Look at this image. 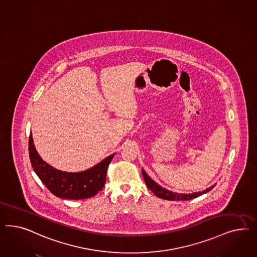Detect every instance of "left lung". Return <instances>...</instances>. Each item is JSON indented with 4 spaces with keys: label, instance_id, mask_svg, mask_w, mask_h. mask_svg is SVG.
<instances>
[{
    "label": "left lung",
    "instance_id": "1",
    "mask_svg": "<svg viewBox=\"0 0 257 257\" xmlns=\"http://www.w3.org/2000/svg\"><path fill=\"white\" fill-rule=\"evenodd\" d=\"M142 175H143V178L145 180L146 186L148 187L150 190H152L157 197L162 198L164 200H170V201H188V200H192L194 198H197L198 196H201V195L208 192L213 187H215V186H212L208 189H205L202 192H196V193H192V194H180V193L171 192L170 190L165 189L164 187L157 185L156 182H154L153 180L149 177L148 174L144 171L143 169H142Z\"/></svg>",
    "mask_w": 257,
    "mask_h": 257
}]
</instances>
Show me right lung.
Returning a JSON list of instances; mask_svg holds the SVG:
<instances>
[{"instance_id": "obj_1", "label": "right lung", "mask_w": 257, "mask_h": 257, "mask_svg": "<svg viewBox=\"0 0 257 257\" xmlns=\"http://www.w3.org/2000/svg\"><path fill=\"white\" fill-rule=\"evenodd\" d=\"M114 156L115 154L109 156L101 163L82 172L58 171L39 157L32 136H29V156L34 171L53 194L62 199L80 200L97 194L104 187L107 168Z\"/></svg>"}]
</instances>
